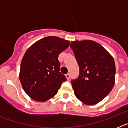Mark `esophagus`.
Wrapping results in <instances>:
<instances>
[{"mask_svg":"<svg viewBox=\"0 0 128 128\" xmlns=\"http://www.w3.org/2000/svg\"><path fill=\"white\" fill-rule=\"evenodd\" d=\"M65 76H66V79H67L68 80H69V79H70V74H68H68H65Z\"/></svg>","mask_w":128,"mask_h":128,"instance_id":"obj_1","label":"esophagus"}]
</instances>
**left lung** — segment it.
I'll return each instance as SVG.
<instances>
[{"mask_svg":"<svg viewBox=\"0 0 128 128\" xmlns=\"http://www.w3.org/2000/svg\"><path fill=\"white\" fill-rule=\"evenodd\" d=\"M70 47L80 66L79 76L71 81L74 94L86 104H96L109 94L115 84L114 58L92 40L72 42Z\"/></svg>","mask_w":128,"mask_h":128,"instance_id":"left-lung-1","label":"left lung"}]
</instances>
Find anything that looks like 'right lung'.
Masks as SVG:
<instances>
[{
	"mask_svg": "<svg viewBox=\"0 0 128 128\" xmlns=\"http://www.w3.org/2000/svg\"><path fill=\"white\" fill-rule=\"evenodd\" d=\"M69 44L62 38L48 36L35 42L26 52L19 78L25 92L31 99L39 102L50 99L66 81L60 72L58 56Z\"/></svg>",
	"mask_w": 128,
	"mask_h": 128,
	"instance_id": "add662e5",
	"label": "right lung"
}]
</instances>
